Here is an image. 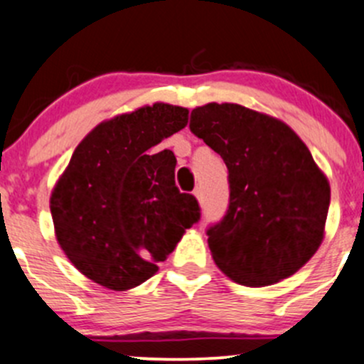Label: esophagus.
<instances>
[{
	"label": "esophagus",
	"mask_w": 364,
	"mask_h": 364,
	"mask_svg": "<svg viewBox=\"0 0 364 364\" xmlns=\"http://www.w3.org/2000/svg\"><path fill=\"white\" fill-rule=\"evenodd\" d=\"M194 196H196L198 201H203V189H201V187H196V189H194Z\"/></svg>",
	"instance_id": "34e87169"
}]
</instances>
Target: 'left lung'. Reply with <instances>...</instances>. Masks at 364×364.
Masks as SVG:
<instances>
[{
    "label": "left lung",
    "instance_id": "obj_1",
    "mask_svg": "<svg viewBox=\"0 0 364 364\" xmlns=\"http://www.w3.org/2000/svg\"><path fill=\"white\" fill-rule=\"evenodd\" d=\"M191 131L230 171V207L207 231L220 272L263 287L294 275L317 252L328 217V177L286 122L237 103L191 112Z\"/></svg>",
    "mask_w": 364,
    "mask_h": 364
}]
</instances>
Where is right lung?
<instances>
[{"mask_svg": "<svg viewBox=\"0 0 364 364\" xmlns=\"http://www.w3.org/2000/svg\"><path fill=\"white\" fill-rule=\"evenodd\" d=\"M187 115L183 107L154 103L100 122L55 182V238L92 282L112 291L140 286L200 219L196 198L175 186V154L156 152L187 126Z\"/></svg>", "mask_w": 364, "mask_h": 364, "instance_id": "1", "label": "right lung"}]
</instances>
